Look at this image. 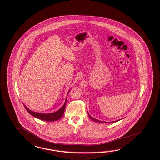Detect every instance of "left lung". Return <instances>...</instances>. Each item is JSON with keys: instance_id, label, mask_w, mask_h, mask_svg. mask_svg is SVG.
Instances as JSON below:
<instances>
[{"instance_id": "8db88e82", "label": "left lung", "mask_w": 160, "mask_h": 160, "mask_svg": "<svg viewBox=\"0 0 160 160\" xmlns=\"http://www.w3.org/2000/svg\"><path fill=\"white\" fill-rule=\"evenodd\" d=\"M88 113V115H89V118L91 119L92 120H93V121H95V122H101V123H112V122H117V121H118L119 120H117V121H112V122H104V121H99V120H98V119H97L94 118H93L92 117H91L90 115H89V113Z\"/></svg>"}]
</instances>
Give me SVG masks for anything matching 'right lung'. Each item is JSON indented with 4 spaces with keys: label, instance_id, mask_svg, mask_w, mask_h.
<instances>
[{
    "label": "right lung",
    "instance_id": "obj_1",
    "mask_svg": "<svg viewBox=\"0 0 160 160\" xmlns=\"http://www.w3.org/2000/svg\"><path fill=\"white\" fill-rule=\"evenodd\" d=\"M69 91H70V90L69 91L68 94L69 93ZM66 103H67V99L65 100V102L63 104V105L58 111H57L55 112L49 113H38V112H33V111L30 110L24 104L23 105H24V107L26 109V111L32 116H33L34 117L41 119L43 121H57V120L59 119L63 115Z\"/></svg>",
    "mask_w": 160,
    "mask_h": 160
}]
</instances>
